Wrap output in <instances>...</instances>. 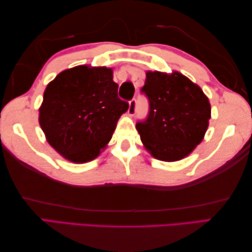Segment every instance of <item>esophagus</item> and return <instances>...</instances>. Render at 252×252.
Listing matches in <instances>:
<instances>
[{
  "label": "esophagus",
  "instance_id": "34e87169",
  "mask_svg": "<svg viewBox=\"0 0 252 252\" xmlns=\"http://www.w3.org/2000/svg\"><path fill=\"white\" fill-rule=\"evenodd\" d=\"M127 112H129L130 116H134L136 114V99L135 98H132L130 100L129 109H127Z\"/></svg>",
  "mask_w": 252,
  "mask_h": 252
}]
</instances>
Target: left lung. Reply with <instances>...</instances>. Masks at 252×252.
<instances>
[{
    "mask_svg": "<svg viewBox=\"0 0 252 252\" xmlns=\"http://www.w3.org/2000/svg\"><path fill=\"white\" fill-rule=\"evenodd\" d=\"M141 92L149 111L136 123L147 151L162 161H176L189 155L208 129L211 107L197 84L178 71H147Z\"/></svg>",
    "mask_w": 252,
    "mask_h": 252,
    "instance_id": "1",
    "label": "left lung"
}]
</instances>
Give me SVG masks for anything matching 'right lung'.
<instances>
[{"instance_id":"right-lung-1","label":"right lung","mask_w":252,"mask_h":252,"mask_svg":"<svg viewBox=\"0 0 252 252\" xmlns=\"http://www.w3.org/2000/svg\"><path fill=\"white\" fill-rule=\"evenodd\" d=\"M127 109L129 103L118 97L112 69L83 65L63 70L49 83L39 122L57 153L83 163L106 147Z\"/></svg>"}]
</instances>
